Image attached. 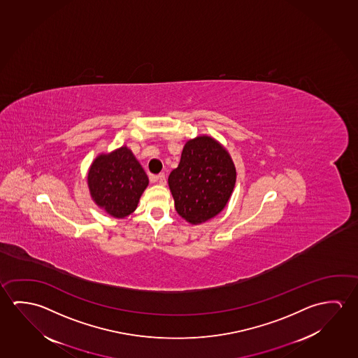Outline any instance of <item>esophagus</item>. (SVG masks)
<instances>
[{
	"instance_id": "1",
	"label": "esophagus",
	"mask_w": 358,
	"mask_h": 358,
	"mask_svg": "<svg viewBox=\"0 0 358 358\" xmlns=\"http://www.w3.org/2000/svg\"><path fill=\"white\" fill-rule=\"evenodd\" d=\"M151 178H152L153 182L157 181L159 185H162V186L166 185V176H164V173H159V176H152Z\"/></svg>"
}]
</instances>
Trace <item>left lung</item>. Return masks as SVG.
Returning <instances> with one entry per match:
<instances>
[{
    "label": "left lung",
    "instance_id": "8db88e82",
    "mask_svg": "<svg viewBox=\"0 0 358 358\" xmlns=\"http://www.w3.org/2000/svg\"><path fill=\"white\" fill-rule=\"evenodd\" d=\"M236 183V167L226 148L210 136L186 142L178 167L169 176L177 213L192 224L217 216Z\"/></svg>",
    "mask_w": 358,
    "mask_h": 358
}]
</instances>
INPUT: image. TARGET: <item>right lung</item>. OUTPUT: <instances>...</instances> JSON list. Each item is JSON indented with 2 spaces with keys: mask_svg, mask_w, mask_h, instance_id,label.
Masks as SVG:
<instances>
[{
  "mask_svg": "<svg viewBox=\"0 0 358 358\" xmlns=\"http://www.w3.org/2000/svg\"><path fill=\"white\" fill-rule=\"evenodd\" d=\"M87 183L96 205L115 218H123L137 208L148 177L132 151L122 146L94 159Z\"/></svg>",
  "mask_w": 358,
  "mask_h": 358,
  "instance_id": "right-lung-1",
  "label": "right lung"
}]
</instances>
